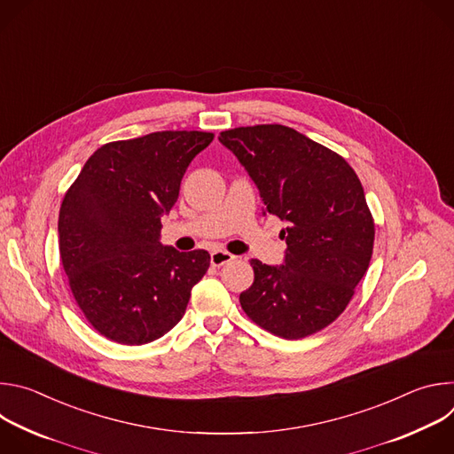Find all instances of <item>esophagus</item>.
I'll return each mask as SVG.
<instances>
[{
  "instance_id": "1",
  "label": "esophagus",
  "mask_w": 454,
  "mask_h": 454,
  "mask_svg": "<svg viewBox=\"0 0 454 454\" xmlns=\"http://www.w3.org/2000/svg\"><path fill=\"white\" fill-rule=\"evenodd\" d=\"M231 261H235V254H231V253L224 251V249H215V251H212V254H210V262H212V266H215V268H221V266H224V264H228V262H231Z\"/></svg>"
}]
</instances>
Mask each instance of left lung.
<instances>
[{
	"instance_id": "8db88e82",
	"label": "left lung",
	"mask_w": 454,
	"mask_h": 454,
	"mask_svg": "<svg viewBox=\"0 0 454 454\" xmlns=\"http://www.w3.org/2000/svg\"><path fill=\"white\" fill-rule=\"evenodd\" d=\"M219 142L261 192L264 215L287 223L284 264L251 261L254 280L239 298L244 312L286 340L325 329L372 258L375 228L357 174L334 151L278 123L230 129Z\"/></svg>"
}]
</instances>
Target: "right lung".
<instances>
[{
    "mask_svg": "<svg viewBox=\"0 0 454 454\" xmlns=\"http://www.w3.org/2000/svg\"><path fill=\"white\" fill-rule=\"evenodd\" d=\"M212 140L160 131L106 144L64 196L60 262L86 319L107 340L145 345L167 334L208 271V251L181 253L163 246L160 231L190 161Z\"/></svg>",
    "mask_w": 454,
    "mask_h": 454,
    "instance_id": "obj_1",
    "label": "right lung"
}]
</instances>
